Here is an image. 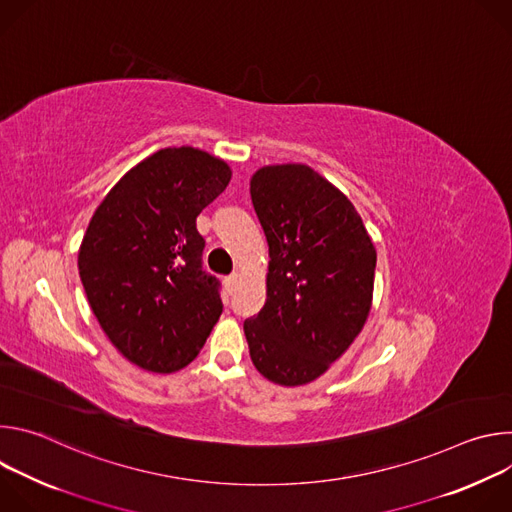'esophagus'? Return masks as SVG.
Segmentation results:
<instances>
[{"instance_id": "1", "label": "esophagus", "mask_w": 512, "mask_h": 512, "mask_svg": "<svg viewBox=\"0 0 512 512\" xmlns=\"http://www.w3.org/2000/svg\"><path fill=\"white\" fill-rule=\"evenodd\" d=\"M239 273H233V275H229L227 279H225V287H227V291H229V294H233V291H235V287H237V283H239Z\"/></svg>"}]
</instances>
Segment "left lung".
Here are the masks:
<instances>
[{
    "label": "left lung",
    "instance_id": "obj_1",
    "mask_svg": "<svg viewBox=\"0 0 512 512\" xmlns=\"http://www.w3.org/2000/svg\"><path fill=\"white\" fill-rule=\"evenodd\" d=\"M251 200L269 271L265 306L243 324L249 354L271 383L306 385L367 322L377 251L352 202L306 164L257 170Z\"/></svg>",
    "mask_w": 512,
    "mask_h": 512
}]
</instances>
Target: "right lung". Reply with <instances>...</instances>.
<instances>
[{
	"label": "right lung",
	"instance_id": "add662e5",
	"mask_svg": "<svg viewBox=\"0 0 512 512\" xmlns=\"http://www.w3.org/2000/svg\"><path fill=\"white\" fill-rule=\"evenodd\" d=\"M221 158L182 145L131 168L97 206L79 249L87 300L111 344L152 373H176L223 312L202 269L196 216L231 182Z\"/></svg>",
	"mask_w": 512,
	"mask_h": 512
}]
</instances>
